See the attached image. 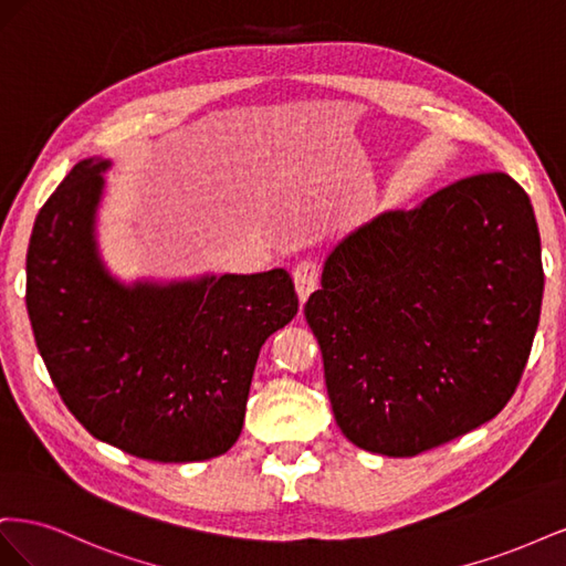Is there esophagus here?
<instances>
[{
	"label": "esophagus",
	"instance_id": "esophagus-1",
	"mask_svg": "<svg viewBox=\"0 0 566 566\" xmlns=\"http://www.w3.org/2000/svg\"><path fill=\"white\" fill-rule=\"evenodd\" d=\"M293 281H295V290H297V297L304 304L310 300V295L316 290L318 285V266L312 260H304L295 266L293 271Z\"/></svg>",
	"mask_w": 566,
	"mask_h": 566
}]
</instances>
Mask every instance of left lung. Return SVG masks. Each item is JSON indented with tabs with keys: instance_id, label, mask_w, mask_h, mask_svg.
<instances>
[{
	"instance_id": "left-lung-1",
	"label": "left lung",
	"mask_w": 566,
	"mask_h": 566,
	"mask_svg": "<svg viewBox=\"0 0 566 566\" xmlns=\"http://www.w3.org/2000/svg\"><path fill=\"white\" fill-rule=\"evenodd\" d=\"M541 300L534 208L505 172L460 179L358 227L304 304L342 434L410 458L499 416Z\"/></svg>"
}]
</instances>
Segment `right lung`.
I'll list each match as a JSON object with an SVG mask.
<instances>
[{
  "label": "right lung",
  "mask_w": 566,
  "mask_h": 566,
  "mask_svg": "<svg viewBox=\"0 0 566 566\" xmlns=\"http://www.w3.org/2000/svg\"><path fill=\"white\" fill-rule=\"evenodd\" d=\"M108 160H80L32 227L25 304L67 410L129 455L193 462L241 437L256 356L300 310L285 269L119 283L96 248Z\"/></svg>",
  "instance_id": "right-lung-1"
}]
</instances>
